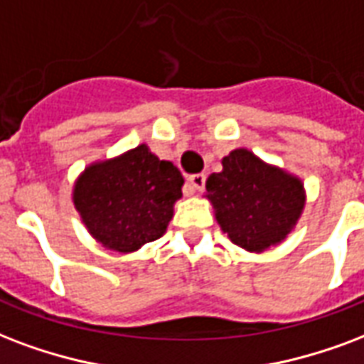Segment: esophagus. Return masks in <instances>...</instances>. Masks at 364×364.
I'll use <instances>...</instances> for the list:
<instances>
[{
  "instance_id": "obj_1",
  "label": "esophagus",
  "mask_w": 364,
  "mask_h": 364,
  "mask_svg": "<svg viewBox=\"0 0 364 364\" xmlns=\"http://www.w3.org/2000/svg\"><path fill=\"white\" fill-rule=\"evenodd\" d=\"M188 183H191V187H193L194 191H202L204 185H206V176H204V173H194V176L188 177Z\"/></svg>"
}]
</instances>
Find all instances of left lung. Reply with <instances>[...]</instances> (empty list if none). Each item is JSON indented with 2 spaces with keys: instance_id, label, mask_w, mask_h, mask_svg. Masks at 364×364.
Instances as JSON below:
<instances>
[{
  "instance_id": "obj_1",
  "label": "left lung",
  "mask_w": 364,
  "mask_h": 364,
  "mask_svg": "<svg viewBox=\"0 0 364 364\" xmlns=\"http://www.w3.org/2000/svg\"><path fill=\"white\" fill-rule=\"evenodd\" d=\"M221 229L231 242L262 250L281 242L304 210V187L292 176L263 164L246 149L223 158V171L206 181Z\"/></svg>"
}]
</instances>
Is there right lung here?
<instances>
[{"instance_id":"1","label":"right lung","mask_w":364,"mask_h":364,"mask_svg":"<svg viewBox=\"0 0 364 364\" xmlns=\"http://www.w3.org/2000/svg\"><path fill=\"white\" fill-rule=\"evenodd\" d=\"M183 176L145 145L85 170L74 204L93 237L116 252H133L164 235L181 198Z\"/></svg>"}]
</instances>
